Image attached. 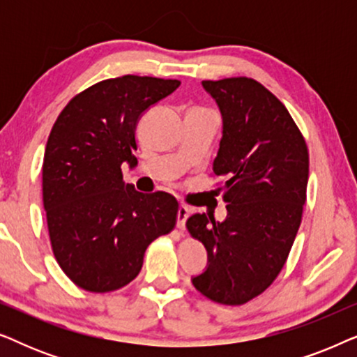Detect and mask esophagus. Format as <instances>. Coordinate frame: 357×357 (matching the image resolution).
Segmentation results:
<instances>
[{"label":"esophagus","mask_w":357,"mask_h":357,"mask_svg":"<svg viewBox=\"0 0 357 357\" xmlns=\"http://www.w3.org/2000/svg\"><path fill=\"white\" fill-rule=\"evenodd\" d=\"M188 216H190V209L185 206V204H180L178 211H177V226L180 229L185 227V222H187Z\"/></svg>","instance_id":"34e87169"}]
</instances>
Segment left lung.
Returning <instances> with one entry per match:
<instances>
[{
  "label": "left lung",
  "instance_id": "obj_1",
  "mask_svg": "<svg viewBox=\"0 0 357 357\" xmlns=\"http://www.w3.org/2000/svg\"><path fill=\"white\" fill-rule=\"evenodd\" d=\"M222 115L213 172L224 178L227 216L193 214L187 229L208 252L192 282L208 299L245 304L284 266L299 231L309 180V151L289 112L252 77L203 81Z\"/></svg>",
  "mask_w": 357,
  "mask_h": 357
}]
</instances>
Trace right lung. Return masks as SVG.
<instances>
[{"mask_svg": "<svg viewBox=\"0 0 357 357\" xmlns=\"http://www.w3.org/2000/svg\"><path fill=\"white\" fill-rule=\"evenodd\" d=\"M178 86L133 75L100 81L73 97L53 125L42 165L43 208L53 255L82 289L128 284L149 243L175 226L177 199L136 192L123 182L121 164H138L141 115Z\"/></svg>", "mask_w": 357, "mask_h": 357, "instance_id": "right-lung-1", "label": "right lung"}]
</instances>
